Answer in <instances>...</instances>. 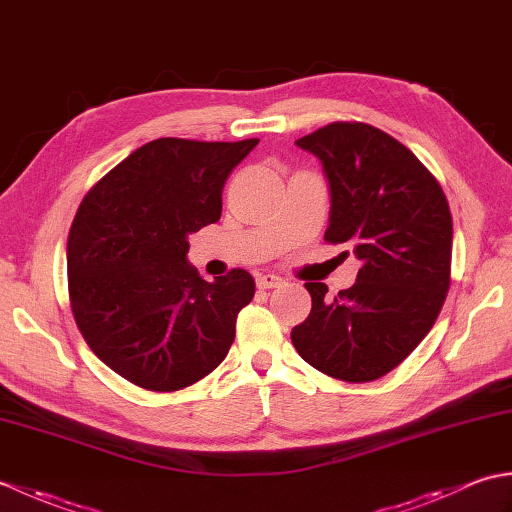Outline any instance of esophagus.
<instances>
[{
	"instance_id": "1",
	"label": "esophagus",
	"mask_w": 512,
	"mask_h": 512,
	"mask_svg": "<svg viewBox=\"0 0 512 512\" xmlns=\"http://www.w3.org/2000/svg\"><path fill=\"white\" fill-rule=\"evenodd\" d=\"M284 284H286V281L281 279V277H277V275H259V277H257V286L262 288V290L281 288Z\"/></svg>"
}]
</instances>
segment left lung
Here are the masks:
<instances>
[{
  "label": "left lung",
  "mask_w": 512,
  "mask_h": 512,
  "mask_svg": "<svg viewBox=\"0 0 512 512\" xmlns=\"http://www.w3.org/2000/svg\"><path fill=\"white\" fill-rule=\"evenodd\" d=\"M297 147L321 160L330 184L325 242L350 244L361 268L334 299L325 284H306L312 310L292 345L323 374L369 383L416 350L447 299L449 202L431 171L372 125H325Z\"/></svg>",
  "instance_id": "obj_1"
}]
</instances>
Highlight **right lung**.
Listing matches in <instances>:
<instances>
[{"label": "right lung", "mask_w": 512, "mask_h": 512, "mask_svg": "<svg viewBox=\"0 0 512 512\" xmlns=\"http://www.w3.org/2000/svg\"><path fill=\"white\" fill-rule=\"evenodd\" d=\"M259 138H158L85 195L68 237L74 321L101 361L149 391L198 383L224 361L255 279L233 268L204 281L189 235L222 215V189Z\"/></svg>", "instance_id": "add662e5"}]
</instances>
